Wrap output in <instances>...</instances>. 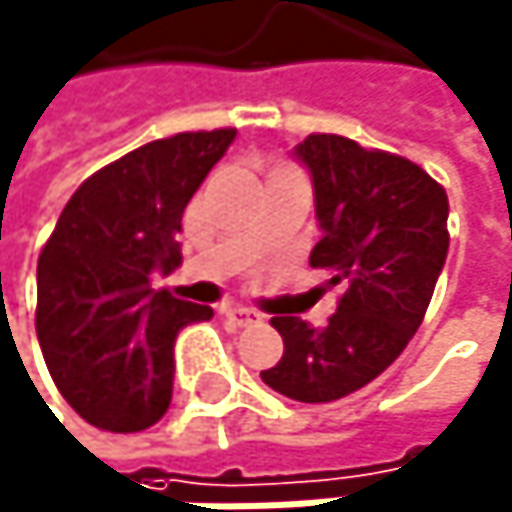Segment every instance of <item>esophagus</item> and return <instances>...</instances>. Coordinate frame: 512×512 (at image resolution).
<instances>
[{
	"mask_svg": "<svg viewBox=\"0 0 512 512\" xmlns=\"http://www.w3.org/2000/svg\"><path fill=\"white\" fill-rule=\"evenodd\" d=\"M224 318L233 321V324H239V327H248L254 321H261V315L254 312V309H248V306H227L224 309Z\"/></svg>",
	"mask_w": 512,
	"mask_h": 512,
	"instance_id": "1",
	"label": "esophagus"
}]
</instances>
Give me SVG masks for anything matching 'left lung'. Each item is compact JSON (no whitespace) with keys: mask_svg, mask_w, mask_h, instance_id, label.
<instances>
[{"mask_svg":"<svg viewBox=\"0 0 512 512\" xmlns=\"http://www.w3.org/2000/svg\"><path fill=\"white\" fill-rule=\"evenodd\" d=\"M294 160L321 230L309 264L331 270L343 297L324 327L276 312L285 355L261 379L300 404H331L385 373L419 331L449 251V200L422 166L346 136H306Z\"/></svg>","mask_w":512,"mask_h":512,"instance_id":"left-lung-1","label":"left lung"}]
</instances>
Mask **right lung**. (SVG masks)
Instances as JSON below:
<instances>
[{"mask_svg":"<svg viewBox=\"0 0 512 512\" xmlns=\"http://www.w3.org/2000/svg\"><path fill=\"white\" fill-rule=\"evenodd\" d=\"M236 130L178 133L108 163L66 203L39 254L35 334L45 364L90 425L145 431L172 400L181 327L212 309L154 291L181 264V215Z\"/></svg>","mask_w":512,"mask_h":512,"instance_id":"obj_1","label":"right lung"}]
</instances>
